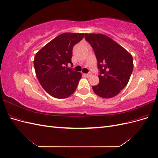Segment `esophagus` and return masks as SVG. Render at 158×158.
Masks as SVG:
<instances>
[{"label":"esophagus","instance_id":"34e87169","mask_svg":"<svg viewBox=\"0 0 158 158\" xmlns=\"http://www.w3.org/2000/svg\"><path fill=\"white\" fill-rule=\"evenodd\" d=\"M92 73H90V72H89L88 73H87V74H85V76H86V77H90V76H92Z\"/></svg>","mask_w":158,"mask_h":158}]
</instances>
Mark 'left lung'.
<instances>
[{
    "label": "left lung",
    "instance_id": "obj_1",
    "mask_svg": "<svg viewBox=\"0 0 158 158\" xmlns=\"http://www.w3.org/2000/svg\"><path fill=\"white\" fill-rule=\"evenodd\" d=\"M85 39L93 48L98 61L99 83L92 86L94 93L103 98L115 96L131 78L132 55L106 35L85 33Z\"/></svg>",
    "mask_w": 158,
    "mask_h": 158
}]
</instances>
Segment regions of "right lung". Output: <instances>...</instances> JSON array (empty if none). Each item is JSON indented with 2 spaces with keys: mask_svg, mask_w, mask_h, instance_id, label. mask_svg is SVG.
I'll use <instances>...</instances> for the list:
<instances>
[{
  "mask_svg": "<svg viewBox=\"0 0 158 158\" xmlns=\"http://www.w3.org/2000/svg\"><path fill=\"white\" fill-rule=\"evenodd\" d=\"M84 36V33H64L36 53L33 64L37 78L51 96L64 99L75 92L82 75L65 66L73 64V47Z\"/></svg>",
  "mask_w": 158,
  "mask_h": 158,
  "instance_id": "obj_1",
  "label": "right lung"
}]
</instances>
